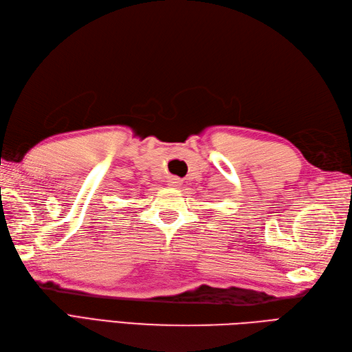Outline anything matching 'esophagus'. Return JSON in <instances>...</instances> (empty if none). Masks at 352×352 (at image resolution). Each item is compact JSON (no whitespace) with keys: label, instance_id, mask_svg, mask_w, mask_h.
Wrapping results in <instances>:
<instances>
[{"label":"esophagus","instance_id":"34e87169","mask_svg":"<svg viewBox=\"0 0 352 352\" xmlns=\"http://www.w3.org/2000/svg\"><path fill=\"white\" fill-rule=\"evenodd\" d=\"M180 184H182V180H180L179 177H170L168 180H167V185H170V186H180Z\"/></svg>","mask_w":352,"mask_h":352}]
</instances>
